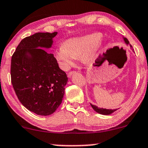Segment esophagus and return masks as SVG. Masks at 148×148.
<instances>
[{
    "label": "esophagus",
    "instance_id": "obj_1",
    "mask_svg": "<svg viewBox=\"0 0 148 148\" xmlns=\"http://www.w3.org/2000/svg\"><path fill=\"white\" fill-rule=\"evenodd\" d=\"M76 74L75 71H71V72H69L68 74H67V76H68L69 78H70L71 76H72L73 74Z\"/></svg>",
    "mask_w": 148,
    "mask_h": 148
}]
</instances>
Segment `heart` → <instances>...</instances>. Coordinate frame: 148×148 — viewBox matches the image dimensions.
I'll return each mask as SVG.
<instances>
[{
	"label": "heart",
	"instance_id": "1",
	"mask_svg": "<svg viewBox=\"0 0 148 148\" xmlns=\"http://www.w3.org/2000/svg\"><path fill=\"white\" fill-rule=\"evenodd\" d=\"M101 38V34L93 33L67 39L64 45L56 47L55 57L65 69L72 66L77 57L82 56L85 60L90 61L102 47Z\"/></svg>",
	"mask_w": 148,
	"mask_h": 148
}]
</instances>
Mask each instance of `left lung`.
Wrapping results in <instances>:
<instances>
[{
    "label": "left lung",
    "mask_w": 148,
    "mask_h": 148,
    "mask_svg": "<svg viewBox=\"0 0 148 148\" xmlns=\"http://www.w3.org/2000/svg\"><path fill=\"white\" fill-rule=\"evenodd\" d=\"M123 40L124 42H125L126 45H129L130 44V42L128 41V40L125 37H123ZM130 47L132 48V46L130 45ZM90 105H91V106L92 107V108H93L95 112H97V113L99 114H103V115H110L111 114H112L113 112H114L115 111H116V109L115 110H110V109H106V108H98L97 106H94V105H92L90 103Z\"/></svg>",
    "instance_id": "left-lung-1"
}]
</instances>
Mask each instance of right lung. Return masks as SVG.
<instances>
[{
  "label": "right lung",
  "instance_id": "obj_1",
  "mask_svg": "<svg viewBox=\"0 0 148 148\" xmlns=\"http://www.w3.org/2000/svg\"><path fill=\"white\" fill-rule=\"evenodd\" d=\"M57 34L38 32L23 38L12 57V83L18 99L40 116L51 114L61 104L68 79L54 54L44 49L51 47Z\"/></svg>",
  "mask_w": 148,
  "mask_h": 148
}]
</instances>
